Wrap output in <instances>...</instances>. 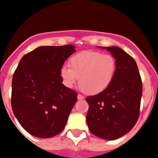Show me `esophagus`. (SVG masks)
I'll return each instance as SVG.
<instances>
[{
    "instance_id": "34e87169",
    "label": "esophagus",
    "mask_w": 158,
    "mask_h": 158,
    "mask_svg": "<svg viewBox=\"0 0 158 158\" xmlns=\"http://www.w3.org/2000/svg\"><path fill=\"white\" fill-rule=\"evenodd\" d=\"M77 99H78V100H83V99H85V97H84V96H82V95L78 94V95H77Z\"/></svg>"
}]
</instances>
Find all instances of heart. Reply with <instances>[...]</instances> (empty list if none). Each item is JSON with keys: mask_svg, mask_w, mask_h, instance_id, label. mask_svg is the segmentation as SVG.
Listing matches in <instances>:
<instances>
[{"mask_svg": "<svg viewBox=\"0 0 158 158\" xmlns=\"http://www.w3.org/2000/svg\"><path fill=\"white\" fill-rule=\"evenodd\" d=\"M69 66L63 65L60 74L68 87L79 79V87L88 95L104 92L112 83L117 70V61L111 54L84 51L69 59Z\"/></svg>", "mask_w": 158, "mask_h": 158, "instance_id": "b5f03b06", "label": "heart"}]
</instances>
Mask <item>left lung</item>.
Instances as JSON below:
<instances>
[{
	"label": "left lung",
	"mask_w": 158,
	"mask_h": 158,
	"mask_svg": "<svg viewBox=\"0 0 158 158\" xmlns=\"http://www.w3.org/2000/svg\"><path fill=\"white\" fill-rule=\"evenodd\" d=\"M100 48L106 49L116 59V74L104 92L86 98V120L93 135L115 140L128 133L139 118L142 79L136 62L123 50L117 47Z\"/></svg>",
	"instance_id": "1"
}]
</instances>
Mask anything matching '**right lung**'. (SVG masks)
I'll list each match as a JSON object with an SVG mask.
<instances>
[{"label": "right lung", "mask_w": 158, "mask_h": 158, "mask_svg": "<svg viewBox=\"0 0 158 158\" xmlns=\"http://www.w3.org/2000/svg\"><path fill=\"white\" fill-rule=\"evenodd\" d=\"M73 45L40 47L21 58L12 82V108L23 129L48 139L65 127L77 93L65 87L60 70Z\"/></svg>", "instance_id": "obj_1"}]
</instances>
